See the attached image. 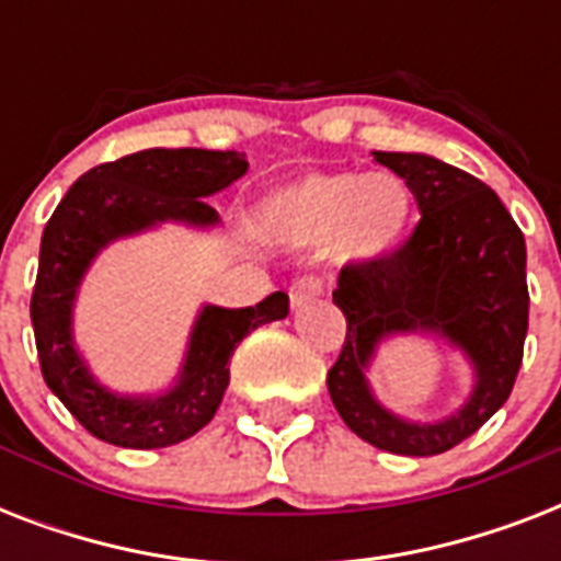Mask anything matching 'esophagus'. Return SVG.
Segmentation results:
<instances>
[{"label":"esophagus","instance_id":"1","mask_svg":"<svg viewBox=\"0 0 561 561\" xmlns=\"http://www.w3.org/2000/svg\"><path fill=\"white\" fill-rule=\"evenodd\" d=\"M323 294V279L320 276H302L290 285V306L302 308L308 302H314Z\"/></svg>","mask_w":561,"mask_h":561}]
</instances>
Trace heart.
I'll return each mask as SVG.
<instances>
[{
  "label": "heart",
  "mask_w": 561,
  "mask_h": 561,
  "mask_svg": "<svg viewBox=\"0 0 561 561\" xmlns=\"http://www.w3.org/2000/svg\"><path fill=\"white\" fill-rule=\"evenodd\" d=\"M410 209V188L396 174L311 171L264 197L262 229L282 244L329 241L341 262H373L399 244Z\"/></svg>",
  "instance_id": "b5f03b06"
}]
</instances>
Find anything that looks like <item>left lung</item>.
<instances>
[{
    "label": "left lung",
    "mask_w": 561,
    "mask_h": 561,
    "mask_svg": "<svg viewBox=\"0 0 561 561\" xmlns=\"http://www.w3.org/2000/svg\"><path fill=\"white\" fill-rule=\"evenodd\" d=\"M416 197L422 218L396 250L341 271L334 306L346 341L329 369V396L350 431L404 457L443 454L469 439L513 392L522 369L530 294L527 244L492 188L425 153L375 151ZM439 331L479 369L470 404L445 423L413 426L371 399L363 369L396 331Z\"/></svg>",
    "instance_id": "obj_1"
}]
</instances>
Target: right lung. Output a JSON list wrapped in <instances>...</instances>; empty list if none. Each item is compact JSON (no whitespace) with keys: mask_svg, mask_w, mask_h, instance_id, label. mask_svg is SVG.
Masks as SVG:
<instances>
[{"mask_svg":"<svg viewBox=\"0 0 561 561\" xmlns=\"http://www.w3.org/2000/svg\"><path fill=\"white\" fill-rule=\"evenodd\" d=\"M247 171L244 153L203 148H148L95 165L57 203L39 241L31 323L48 390L95 439L118 448H165L194 436L215 416L229 383V358L247 334L288 317V294L259 306H206L197 317L178 387L160 399H122L92 381L72 346V302L101 247L160 220L215 224L203 197Z\"/></svg>","mask_w":561,"mask_h":561,"instance_id":"add662e5","label":"right lung"}]
</instances>
